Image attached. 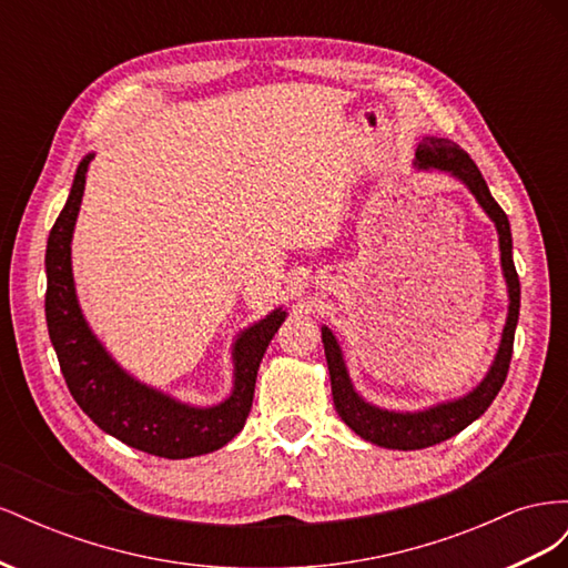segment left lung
<instances>
[{"label": "left lung", "mask_w": 568, "mask_h": 568, "mask_svg": "<svg viewBox=\"0 0 568 568\" xmlns=\"http://www.w3.org/2000/svg\"><path fill=\"white\" fill-rule=\"evenodd\" d=\"M412 165L417 170H428V173L438 170V173L450 175L453 180H457L459 184L469 189V194L490 217V222L497 230V244H500V265H503V277L507 284L509 305H507V320L503 326L500 343H497L495 357L484 379H480L469 393L459 395V398L440 400L436 405H428L422 409H386L365 400L351 379V372L346 367V357H343L338 338L334 336L329 326L322 324V343H324L326 367H329L332 395H334V407L338 412V417L346 422V426L359 438L388 450L432 448L436 443L457 436L471 422H476L480 415H484L507 379L514 332H517L519 305H521L519 274L511 261L509 220L500 205H497V201L493 199L490 189L484 175H480V170L476 168V163L455 142L445 140V136H422Z\"/></svg>", "instance_id": "1"}]
</instances>
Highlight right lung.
<instances>
[{
    "label": "right lung",
    "mask_w": 568,
    "mask_h": 568,
    "mask_svg": "<svg viewBox=\"0 0 568 568\" xmlns=\"http://www.w3.org/2000/svg\"><path fill=\"white\" fill-rule=\"evenodd\" d=\"M92 159L94 153H88L75 170L71 194L49 232L44 255V313L63 379L84 415L101 432L134 450L165 459H186L225 448L246 424L257 367L272 336L286 320V311L282 305L274 307L234 336L232 390L225 400L192 405L136 379L92 332L75 291L71 244Z\"/></svg>",
    "instance_id": "right-lung-1"
}]
</instances>
